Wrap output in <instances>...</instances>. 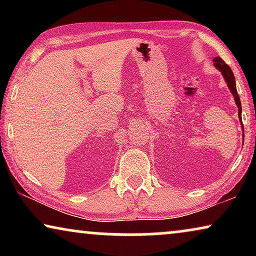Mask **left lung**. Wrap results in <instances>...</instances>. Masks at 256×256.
<instances>
[{"label": "left lung", "mask_w": 256, "mask_h": 256, "mask_svg": "<svg viewBox=\"0 0 256 256\" xmlns=\"http://www.w3.org/2000/svg\"><path fill=\"white\" fill-rule=\"evenodd\" d=\"M213 62H214V66L216 68L219 70L220 72L222 73L224 78H225L226 82H227V86L230 87V92L234 96V100H236V104L238 106V110H239V118H240V121H241V101H240V98H239V94L236 92V78H234V74L232 72V70L228 65L226 64L225 62L222 60V58L219 57H216L213 59ZM241 124H242V121H241ZM242 128H244V124H242Z\"/></svg>", "instance_id": "left-lung-1"}]
</instances>
